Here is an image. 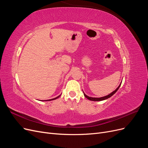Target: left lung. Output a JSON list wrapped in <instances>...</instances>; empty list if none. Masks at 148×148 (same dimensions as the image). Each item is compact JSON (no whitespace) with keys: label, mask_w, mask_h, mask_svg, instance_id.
<instances>
[{"label":"left lung","mask_w":148,"mask_h":148,"mask_svg":"<svg viewBox=\"0 0 148 148\" xmlns=\"http://www.w3.org/2000/svg\"><path fill=\"white\" fill-rule=\"evenodd\" d=\"M120 85L121 84H120L119 86V87L115 89V90L114 91H113L112 92V93H110V94H109V95H107V96H104V97H98V98H96V97H89V96H86V95H85V94H84V96L86 97L88 99H89V100H90V101H103V100H105V99H108V98H109V97H110L112 96V95H114V94L117 91V90L119 89V88H120Z\"/></svg>","instance_id":"left-lung-1"}]
</instances>
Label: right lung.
<instances>
[{
    "label": "right lung",
    "mask_w": 148,
    "mask_h": 148,
    "mask_svg": "<svg viewBox=\"0 0 148 148\" xmlns=\"http://www.w3.org/2000/svg\"><path fill=\"white\" fill-rule=\"evenodd\" d=\"M60 96H60H57V97H56V98H53V99H50V100H49V101H51V100H54V99H57L58 97H59ZM46 101V100H45ZM46 101H48V100H46Z\"/></svg>",
    "instance_id": "obj_1"
}]
</instances>
